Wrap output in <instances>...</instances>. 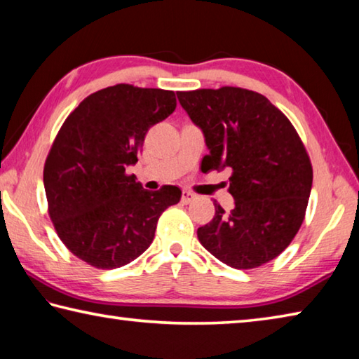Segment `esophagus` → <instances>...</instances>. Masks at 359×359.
<instances>
[{
	"label": "esophagus",
	"instance_id": "1",
	"mask_svg": "<svg viewBox=\"0 0 359 359\" xmlns=\"http://www.w3.org/2000/svg\"><path fill=\"white\" fill-rule=\"evenodd\" d=\"M194 198H196V194H192L191 191H183V197H181V202L187 205V203H191Z\"/></svg>",
	"mask_w": 359,
	"mask_h": 359
}]
</instances>
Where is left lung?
I'll return each mask as SVG.
<instances>
[{
	"label": "left lung",
	"mask_w": 359,
	"mask_h": 359,
	"mask_svg": "<svg viewBox=\"0 0 359 359\" xmlns=\"http://www.w3.org/2000/svg\"><path fill=\"white\" fill-rule=\"evenodd\" d=\"M203 132L210 170L231 168L235 208L197 230L198 241L225 265L250 269L276 259L304 221L312 165L288 118L262 94L243 88L176 93Z\"/></svg>",
	"instance_id": "left-lung-1"
}]
</instances>
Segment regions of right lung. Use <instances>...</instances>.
Returning <instances> with one entry per match:
<instances>
[{"mask_svg":"<svg viewBox=\"0 0 359 359\" xmlns=\"http://www.w3.org/2000/svg\"><path fill=\"white\" fill-rule=\"evenodd\" d=\"M175 109L173 91L121 83L90 94L61 126L43 167L48 215L88 265L113 269L135 260L153 243L162 212L180 202V187L151 192L126 173L148 129Z\"/></svg>","mask_w":359,"mask_h":359,"instance_id":"right-lung-1","label":"right lung"}]
</instances>
